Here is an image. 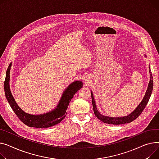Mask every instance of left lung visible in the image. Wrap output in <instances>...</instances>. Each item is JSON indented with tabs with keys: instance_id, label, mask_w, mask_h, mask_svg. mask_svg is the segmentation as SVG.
<instances>
[{
	"instance_id": "obj_1",
	"label": "left lung",
	"mask_w": 159,
	"mask_h": 159,
	"mask_svg": "<svg viewBox=\"0 0 159 159\" xmlns=\"http://www.w3.org/2000/svg\"><path fill=\"white\" fill-rule=\"evenodd\" d=\"M144 57H146V56L144 54ZM149 72L150 73V80L149 81L148 88L146 92V94L141 101L140 102V104L137 107V108L127 116H123V117H109L107 116H105L101 114L98 110L97 109L96 101L94 98V95H93V92L91 91V96H92V106L93 109H94V112L95 114V116L100 120L102 122L105 123L110 124V125H122V124H126L132 122V121L134 120L136 118H137L140 114L142 113V111L146 107L147 103L148 102L149 99L150 98V96L152 95V93L153 91V77L152 72L150 70V66L149 65Z\"/></svg>"
}]
</instances>
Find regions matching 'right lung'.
I'll return each mask as SVG.
<instances>
[{
  "mask_svg": "<svg viewBox=\"0 0 159 159\" xmlns=\"http://www.w3.org/2000/svg\"><path fill=\"white\" fill-rule=\"evenodd\" d=\"M12 63L9 64L6 70V78L4 81V92L6 98L10 105L11 108L17 117L20 119L23 123L30 127L34 128H49L58 124L66 116L67 109L70 100L74 94L83 87L81 81L76 80L72 82L65 89L61 97L53 110L39 115H33L27 114L23 111L16 103L10 90L9 80H10V70Z\"/></svg>",
  "mask_w": 159,
  "mask_h": 159,
  "instance_id": "obj_1",
  "label": "right lung"
}]
</instances>
